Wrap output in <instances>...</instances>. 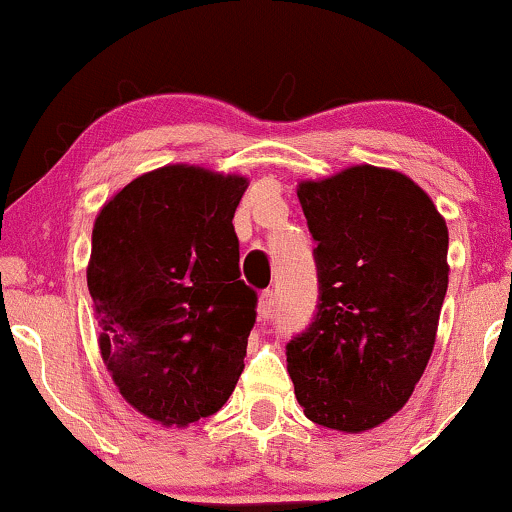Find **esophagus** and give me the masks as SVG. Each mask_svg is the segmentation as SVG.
<instances>
[{
	"mask_svg": "<svg viewBox=\"0 0 512 512\" xmlns=\"http://www.w3.org/2000/svg\"><path fill=\"white\" fill-rule=\"evenodd\" d=\"M274 291H262L260 298H257V315L260 320H269L274 315Z\"/></svg>",
	"mask_w": 512,
	"mask_h": 512,
	"instance_id": "obj_1",
	"label": "esophagus"
}]
</instances>
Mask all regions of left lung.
I'll return each mask as SVG.
<instances>
[{
	"label": "left lung",
	"instance_id": "obj_1",
	"mask_svg": "<svg viewBox=\"0 0 512 512\" xmlns=\"http://www.w3.org/2000/svg\"><path fill=\"white\" fill-rule=\"evenodd\" d=\"M317 240L320 303L286 346L298 404L315 424L363 433L409 402L448 291V226L399 170L344 168L298 182Z\"/></svg>",
	"mask_w": 512,
	"mask_h": 512
}]
</instances>
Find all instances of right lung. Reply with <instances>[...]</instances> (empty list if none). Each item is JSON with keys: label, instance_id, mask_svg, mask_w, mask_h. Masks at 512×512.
<instances>
[{"label": "right lung", "instance_id": "1", "mask_svg": "<svg viewBox=\"0 0 512 512\" xmlns=\"http://www.w3.org/2000/svg\"><path fill=\"white\" fill-rule=\"evenodd\" d=\"M236 173L170 163L117 190L93 221L86 281L98 349L127 404L185 428L243 373L255 291L240 281Z\"/></svg>", "mask_w": 512, "mask_h": 512}]
</instances>
